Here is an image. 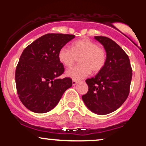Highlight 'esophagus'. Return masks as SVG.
I'll return each instance as SVG.
<instances>
[{"mask_svg":"<svg viewBox=\"0 0 146 146\" xmlns=\"http://www.w3.org/2000/svg\"><path fill=\"white\" fill-rule=\"evenodd\" d=\"M72 84H73V86H75V85H76L77 84H78V81H76V80H73V82H72Z\"/></svg>","mask_w":146,"mask_h":146,"instance_id":"esophagus-1","label":"esophagus"}]
</instances>
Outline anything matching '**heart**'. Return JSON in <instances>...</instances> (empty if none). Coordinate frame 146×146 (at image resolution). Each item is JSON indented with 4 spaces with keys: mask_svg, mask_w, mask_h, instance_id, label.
I'll list each match as a JSON object with an SVG mask.
<instances>
[{
    "mask_svg": "<svg viewBox=\"0 0 146 146\" xmlns=\"http://www.w3.org/2000/svg\"><path fill=\"white\" fill-rule=\"evenodd\" d=\"M80 58V64L66 72V75L75 80H80L88 76L92 71L98 73L104 66L106 53L103 48L87 38L72 43L71 49L66 46L60 48L58 59L65 66L71 67Z\"/></svg>",
    "mask_w": 146,
    "mask_h": 146,
    "instance_id": "1",
    "label": "heart"
}]
</instances>
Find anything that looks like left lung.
I'll return each instance as SVG.
<instances>
[{
	"mask_svg": "<svg viewBox=\"0 0 146 146\" xmlns=\"http://www.w3.org/2000/svg\"><path fill=\"white\" fill-rule=\"evenodd\" d=\"M106 52V61L94 78L87 79L88 91L83 102L90 111L104 115L118 109L128 98L132 68L128 55L115 42L104 36H95Z\"/></svg>",
	"mask_w": 146,
	"mask_h": 146,
	"instance_id": "left-lung-1",
	"label": "left lung"
}]
</instances>
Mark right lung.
I'll return each instance as SVG.
<instances>
[{
  "mask_svg": "<svg viewBox=\"0 0 146 146\" xmlns=\"http://www.w3.org/2000/svg\"><path fill=\"white\" fill-rule=\"evenodd\" d=\"M74 38V35L48 33L22 53L15 79L18 97L29 110L36 113L50 111L72 86L71 78H59L64 68L58 59V51Z\"/></svg>",
  "mask_w": 146,
  "mask_h": 146,
  "instance_id": "add662e5",
  "label": "right lung"
}]
</instances>
